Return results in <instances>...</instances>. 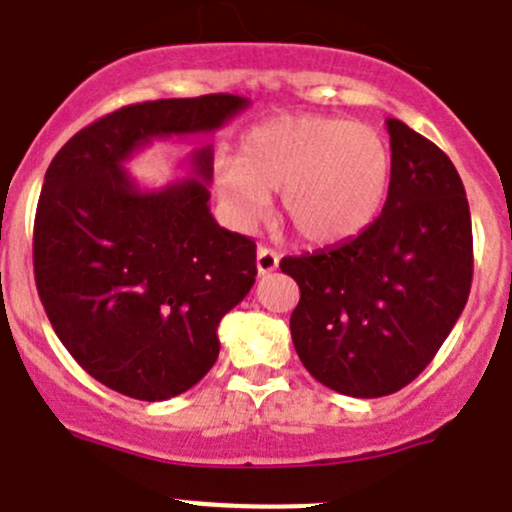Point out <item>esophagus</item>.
Wrapping results in <instances>:
<instances>
[{
    "label": "esophagus",
    "instance_id": "esophagus-1",
    "mask_svg": "<svg viewBox=\"0 0 512 512\" xmlns=\"http://www.w3.org/2000/svg\"><path fill=\"white\" fill-rule=\"evenodd\" d=\"M256 268H258V273L276 271V268H278V254H276V251L266 249V246H258Z\"/></svg>",
    "mask_w": 512,
    "mask_h": 512
}]
</instances>
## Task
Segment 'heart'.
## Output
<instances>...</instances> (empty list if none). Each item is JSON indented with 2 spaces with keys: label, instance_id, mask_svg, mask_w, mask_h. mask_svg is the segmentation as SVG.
<instances>
[{
  "label": "heart",
  "instance_id": "1",
  "mask_svg": "<svg viewBox=\"0 0 512 512\" xmlns=\"http://www.w3.org/2000/svg\"><path fill=\"white\" fill-rule=\"evenodd\" d=\"M214 186L226 214L249 229L281 191V216L308 244H341L366 231L391 186V146L343 116L286 114L251 126L239 156H219Z\"/></svg>",
  "mask_w": 512,
  "mask_h": 512
}]
</instances>
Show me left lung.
Listing matches in <instances>:
<instances>
[{
    "mask_svg": "<svg viewBox=\"0 0 512 512\" xmlns=\"http://www.w3.org/2000/svg\"><path fill=\"white\" fill-rule=\"evenodd\" d=\"M381 216L353 239L286 256L301 288L291 313L298 358L318 383L353 398L401 391L433 361L473 281V229L453 161L398 119Z\"/></svg>",
    "mask_w": 512,
    "mask_h": 512,
    "instance_id": "obj_1",
    "label": "left lung"
}]
</instances>
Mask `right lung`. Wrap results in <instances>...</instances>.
<instances>
[{"label": "right lung", "mask_w": 512, "mask_h": 512, "mask_svg": "<svg viewBox=\"0 0 512 512\" xmlns=\"http://www.w3.org/2000/svg\"><path fill=\"white\" fill-rule=\"evenodd\" d=\"M249 106L206 94L129 104L84 126L44 176L34 281L54 333L106 388L136 401L189 391L219 358L221 318L256 281V244L209 211L211 144L196 179L141 191L124 161L151 139L211 134Z\"/></svg>", "instance_id": "obj_1"}]
</instances>
